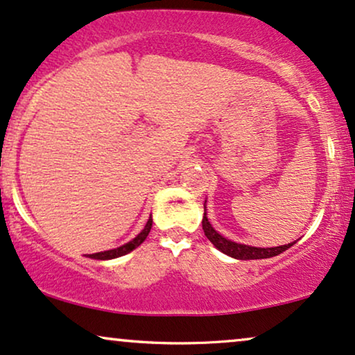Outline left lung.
<instances>
[{"instance_id":"obj_1","label":"left lung","mask_w":355,"mask_h":355,"mask_svg":"<svg viewBox=\"0 0 355 355\" xmlns=\"http://www.w3.org/2000/svg\"><path fill=\"white\" fill-rule=\"evenodd\" d=\"M206 203V201H205ZM203 231L205 236L213 242V245L218 250H221L223 254L230 255V257L239 259V260H254V259H270L275 257V255L285 252L286 249H290L295 242L285 245H278V248H252V245L245 244H237L234 241L226 239V237L219 234V232L211 226L208 221V216H206V206H205V216H203Z\"/></svg>"}]
</instances>
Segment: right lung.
Listing matches in <instances>:
<instances>
[{
    "label": "right lung",
    "mask_w": 355,
    "mask_h": 355,
    "mask_svg": "<svg viewBox=\"0 0 355 355\" xmlns=\"http://www.w3.org/2000/svg\"><path fill=\"white\" fill-rule=\"evenodd\" d=\"M150 227H152V216L149 218V221L144 226V230H142L139 234L134 237L132 241L125 242L124 245H121V248H116V249H111V250H105V252H96V254H89V259H96V260H110V259H116V257H121V255H125L129 254L131 250H134L139 245L142 244V242L146 241V237L149 236L150 232Z\"/></svg>",
    "instance_id": "right-lung-1"
}]
</instances>
